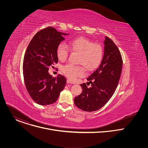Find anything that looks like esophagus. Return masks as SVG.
<instances>
[{
    "instance_id": "1",
    "label": "esophagus",
    "mask_w": 148,
    "mask_h": 148,
    "mask_svg": "<svg viewBox=\"0 0 148 148\" xmlns=\"http://www.w3.org/2000/svg\"><path fill=\"white\" fill-rule=\"evenodd\" d=\"M67 82L69 83V84H74V82L71 80H70V79H67Z\"/></svg>"
}]
</instances>
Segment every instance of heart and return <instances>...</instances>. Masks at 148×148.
Returning <instances> with one entry per match:
<instances>
[{"instance_id": "1", "label": "heart", "mask_w": 148, "mask_h": 148, "mask_svg": "<svg viewBox=\"0 0 148 148\" xmlns=\"http://www.w3.org/2000/svg\"><path fill=\"white\" fill-rule=\"evenodd\" d=\"M69 50L71 52L78 54L77 58L78 66L67 64L62 67V71L71 80L78 77L82 76L86 72L95 70L102 60L103 49L101 44L94 43L91 39L84 37H79L71 40L67 46L64 43H60L56 50L58 59L65 61L69 56Z\"/></svg>"}]
</instances>
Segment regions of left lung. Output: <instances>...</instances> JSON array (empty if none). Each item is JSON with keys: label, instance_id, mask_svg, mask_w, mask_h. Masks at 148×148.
<instances>
[{"label": "left lung", "instance_id": "8db88e82", "mask_svg": "<svg viewBox=\"0 0 148 148\" xmlns=\"http://www.w3.org/2000/svg\"><path fill=\"white\" fill-rule=\"evenodd\" d=\"M104 44L101 64L87 78L88 82L80 84L82 92L74 98L75 105L84 111H95L103 107L114 94L121 77L123 61L120 51L108 37Z\"/></svg>", "mask_w": 148, "mask_h": 148}]
</instances>
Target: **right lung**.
<instances>
[{
  "label": "right lung",
  "mask_w": 148,
  "mask_h": 148,
  "mask_svg": "<svg viewBox=\"0 0 148 148\" xmlns=\"http://www.w3.org/2000/svg\"><path fill=\"white\" fill-rule=\"evenodd\" d=\"M66 34L48 27L38 31L27 47L23 63L24 81L30 97L39 105L56 102L66 86L65 77L59 74L53 78L49 70L58 62L57 47Z\"/></svg>",
  "instance_id": "1"
}]
</instances>
